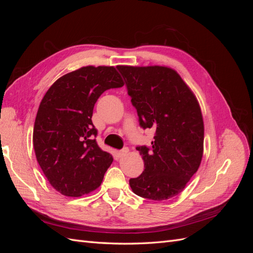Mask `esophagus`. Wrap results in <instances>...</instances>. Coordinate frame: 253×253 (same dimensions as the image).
Instances as JSON below:
<instances>
[{"mask_svg":"<svg viewBox=\"0 0 253 253\" xmlns=\"http://www.w3.org/2000/svg\"><path fill=\"white\" fill-rule=\"evenodd\" d=\"M127 153H128V149H127V148H124V149L119 151L118 155H119L120 157H124V156H126V155L127 154Z\"/></svg>","mask_w":253,"mask_h":253,"instance_id":"esophagus-1","label":"esophagus"}]
</instances>
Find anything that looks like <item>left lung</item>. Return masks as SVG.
Returning <instances> with one entry per match:
<instances>
[{
	"mask_svg": "<svg viewBox=\"0 0 253 253\" xmlns=\"http://www.w3.org/2000/svg\"><path fill=\"white\" fill-rule=\"evenodd\" d=\"M142 128L155 129L151 148L137 147L143 172L129 179L133 192L152 201L178 195L200 168L204 121L200 104L180 76L166 66L119 65Z\"/></svg>",
	"mask_w": 253,
	"mask_h": 253,
	"instance_id": "obj_1",
	"label": "left lung"
}]
</instances>
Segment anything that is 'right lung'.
<instances>
[{"instance_id": "add662e5", "label": "right lung", "mask_w": 253, "mask_h": 253, "mask_svg": "<svg viewBox=\"0 0 253 253\" xmlns=\"http://www.w3.org/2000/svg\"><path fill=\"white\" fill-rule=\"evenodd\" d=\"M124 84L116 67L89 65L62 76L44 95L34 148L44 175L61 194L78 197L101 185L113 156L97 144L91 116L101 94Z\"/></svg>"}]
</instances>
